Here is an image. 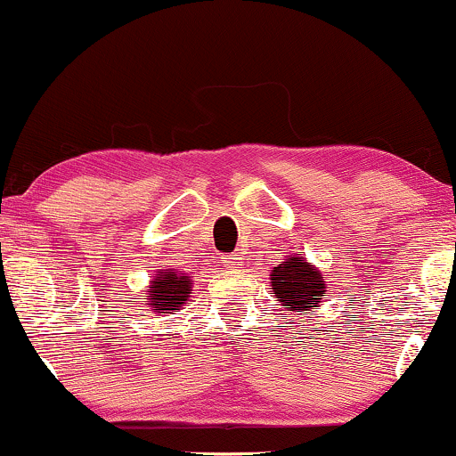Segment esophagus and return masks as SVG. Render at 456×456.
Here are the masks:
<instances>
[{"instance_id":"esophagus-1","label":"esophagus","mask_w":456,"mask_h":456,"mask_svg":"<svg viewBox=\"0 0 456 456\" xmlns=\"http://www.w3.org/2000/svg\"><path fill=\"white\" fill-rule=\"evenodd\" d=\"M240 263H242V256H240V255L224 256V265H227V267H238Z\"/></svg>"}]
</instances>
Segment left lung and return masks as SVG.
Masks as SVG:
<instances>
[{
	"instance_id": "left-lung-1",
	"label": "left lung",
	"mask_w": 456,
	"mask_h": 456,
	"mask_svg": "<svg viewBox=\"0 0 456 456\" xmlns=\"http://www.w3.org/2000/svg\"><path fill=\"white\" fill-rule=\"evenodd\" d=\"M273 297L295 314H312L325 297V278L304 256L290 255L270 273Z\"/></svg>"
}]
</instances>
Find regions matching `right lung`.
<instances>
[{"label":"right lung","mask_w":456,"mask_h":456,"mask_svg":"<svg viewBox=\"0 0 456 456\" xmlns=\"http://www.w3.org/2000/svg\"><path fill=\"white\" fill-rule=\"evenodd\" d=\"M193 278L175 270H159L148 282L144 293L146 305L159 314H174L189 301Z\"/></svg>","instance_id":"add662e5"}]
</instances>
